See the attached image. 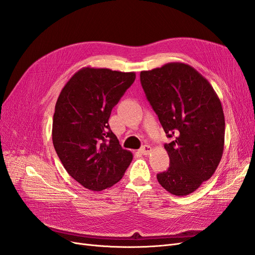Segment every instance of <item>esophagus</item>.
I'll return each instance as SVG.
<instances>
[{
	"mask_svg": "<svg viewBox=\"0 0 255 255\" xmlns=\"http://www.w3.org/2000/svg\"><path fill=\"white\" fill-rule=\"evenodd\" d=\"M152 151V148L150 145H143V146H141V149L139 150V152L141 153V154H143V155H148V154L150 153Z\"/></svg>",
	"mask_w": 255,
	"mask_h": 255,
	"instance_id": "1",
	"label": "esophagus"
}]
</instances>
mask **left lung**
Instances as JSON below:
<instances>
[{"mask_svg": "<svg viewBox=\"0 0 255 255\" xmlns=\"http://www.w3.org/2000/svg\"><path fill=\"white\" fill-rule=\"evenodd\" d=\"M146 99L168 138V170L157 181L174 196H187L211 179L225 148V115L212 85L195 68L169 63L140 72Z\"/></svg>", "mask_w": 255, "mask_h": 255, "instance_id": "obj_1", "label": "left lung"}]
</instances>
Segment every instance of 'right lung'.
<instances>
[{"instance_id":"right-lung-1","label":"right lung","mask_w":255,"mask_h":255,"mask_svg":"<svg viewBox=\"0 0 255 255\" xmlns=\"http://www.w3.org/2000/svg\"><path fill=\"white\" fill-rule=\"evenodd\" d=\"M135 79V72L85 67L60 91L53 144L69 175L85 188L101 191L113 186L133 159L132 152L121 148L109 119Z\"/></svg>"}]
</instances>
